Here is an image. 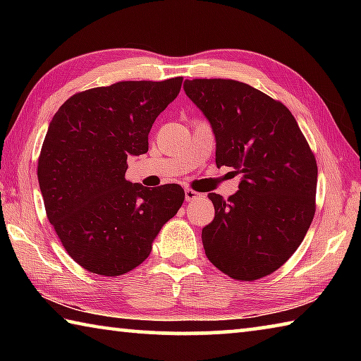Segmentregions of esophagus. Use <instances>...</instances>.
Listing matches in <instances>:
<instances>
[{
  "label": "esophagus",
  "mask_w": 361,
  "mask_h": 361,
  "mask_svg": "<svg viewBox=\"0 0 361 361\" xmlns=\"http://www.w3.org/2000/svg\"><path fill=\"white\" fill-rule=\"evenodd\" d=\"M199 192H195V191H192V189H186L185 191V199H186V202H192V200H195L199 197Z\"/></svg>",
  "instance_id": "34e87169"
}]
</instances>
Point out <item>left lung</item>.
<instances>
[{"instance_id":"8db88e82","label":"left lung","mask_w":361,"mask_h":361,"mask_svg":"<svg viewBox=\"0 0 361 361\" xmlns=\"http://www.w3.org/2000/svg\"><path fill=\"white\" fill-rule=\"evenodd\" d=\"M186 95L210 122L216 166L242 173L228 200L210 192L207 258L235 280H256L301 245L315 213L317 162L290 109L232 79H186Z\"/></svg>"}]
</instances>
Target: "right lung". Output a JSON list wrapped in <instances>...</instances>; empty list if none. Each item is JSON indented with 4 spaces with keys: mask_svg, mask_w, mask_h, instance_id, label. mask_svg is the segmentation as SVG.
Masks as SVG:
<instances>
[{
    "mask_svg": "<svg viewBox=\"0 0 361 361\" xmlns=\"http://www.w3.org/2000/svg\"><path fill=\"white\" fill-rule=\"evenodd\" d=\"M183 78L122 81L70 97L49 124L38 161L46 213L79 266L116 277L148 258L151 243L185 200L178 185L127 181V157L148 151L159 114Z\"/></svg>",
    "mask_w": 361,
    "mask_h": 361,
    "instance_id": "obj_1",
    "label": "right lung"
}]
</instances>
